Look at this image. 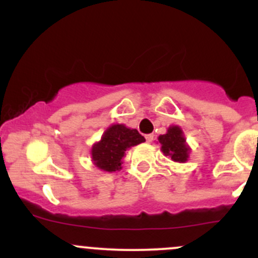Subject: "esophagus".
I'll return each instance as SVG.
<instances>
[{"label": "esophagus", "mask_w": 258, "mask_h": 258, "mask_svg": "<svg viewBox=\"0 0 258 258\" xmlns=\"http://www.w3.org/2000/svg\"><path fill=\"white\" fill-rule=\"evenodd\" d=\"M153 137H155V136H153L152 134H148V135H146L145 139H146V141H147L148 144H150V142L153 141Z\"/></svg>", "instance_id": "obj_1"}]
</instances>
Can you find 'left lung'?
Instances as JSON below:
<instances>
[{
    "mask_svg": "<svg viewBox=\"0 0 258 258\" xmlns=\"http://www.w3.org/2000/svg\"><path fill=\"white\" fill-rule=\"evenodd\" d=\"M158 142L161 144V151L163 155L168 156L175 162L183 163L188 160L189 147L186 144L181 127L170 126L167 134L158 137Z\"/></svg>",
    "mask_w": 258,
    "mask_h": 258,
    "instance_id": "1",
    "label": "left lung"
}]
</instances>
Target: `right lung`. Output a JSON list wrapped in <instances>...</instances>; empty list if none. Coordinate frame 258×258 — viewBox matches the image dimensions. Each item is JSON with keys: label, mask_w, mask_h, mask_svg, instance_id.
Returning a JSON list of instances; mask_svg holds the SVG:
<instances>
[{"label": "right lung", "mask_w": 258, "mask_h": 258, "mask_svg": "<svg viewBox=\"0 0 258 258\" xmlns=\"http://www.w3.org/2000/svg\"><path fill=\"white\" fill-rule=\"evenodd\" d=\"M145 141V137L137 130L128 128L124 124H112L103 132L100 141L92 146L93 165L106 172L119 171L124 152Z\"/></svg>", "instance_id": "add662e5"}]
</instances>
